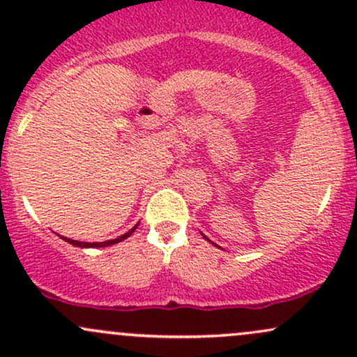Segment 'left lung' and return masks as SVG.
Returning <instances> with one entry per match:
<instances>
[{"instance_id":"left-lung-1","label":"left lung","mask_w":357,"mask_h":357,"mask_svg":"<svg viewBox=\"0 0 357 357\" xmlns=\"http://www.w3.org/2000/svg\"><path fill=\"white\" fill-rule=\"evenodd\" d=\"M203 236H204V235H203ZM204 238H206V236H204ZM206 240H208V238H206ZM208 241H211V240H208ZM211 243H213V241H211Z\"/></svg>"}]
</instances>
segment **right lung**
Returning a JSON list of instances; mask_svg holds the SVG:
<instances>
[{"instance_id": "obj_1", "label": "right lung", "mask_w": 357, "mask_h": 357, "mask_svg": "<svg viewBox=\"0 0 357 357\" xmlns=\"http://www.w3.org/2000/svg\"><path fill=\"white\" fill-rule=\"evenodd\" d=\"M139 225V223H137ZM137 225L134 228H130L129 231L124 233V235H121L119 238H114V240H107V241H93V243H89V241H79V240H72V238H65V236H61L65 241H68V243L73 245V247H80V248H102V247H110V245H116L119 241L129 238L130 235H132L134 230L137 228Z\"/></svg>"}]
</instances>
